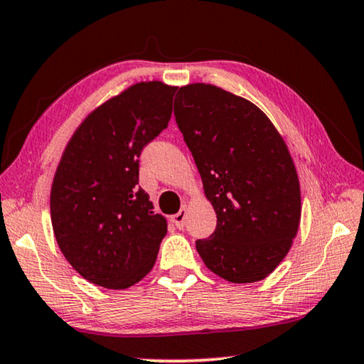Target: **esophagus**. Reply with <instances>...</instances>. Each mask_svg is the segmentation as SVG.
I'll list each match as a JSON object with an SVG mask.
<instances>
[{
	"label": "esophagus",
	"instance_id": "34e87169",
	"mask_svg": "<svg viewBox=\"0 0 364 364\" xmlns=\"http://www.w3.org/2000/svg\"><path fill=\"white\" fill-rule=\"evenodd\" d=\"M186 212H188V205L184 204V205L181 207V210L178 212V213H175L173 217H171V221H173L175 226L180 228V230L184 226V220H186Z\"/></svg>",
	"mask_w": 364,
	"mask_h": 364
}]
</instances>
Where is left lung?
<instances>
[{
  "mask_svg": "<svg viewBox=\"0 0 364 364\" xmlns=\"http://www.w3.org/2000/svg\"><path fill=\"white\" fill-rule=\"evenodd\" d=\"M175 117L217 213L197 252L234 284L264 279L300 225V183L286 141L255 104L208 83L181 86Z\"/></svg>",
  "mask_w": 364,
  "mask_h": 364,
  "instance_id": "left-lung-1",
  "label": "left lung"
}]
</instances>
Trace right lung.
Wrapping results in <instances>:
<instances>
[{
  "label": "right lung",
  "instance_id": "right-lung-1",
  "mask_svg": "<svg viewBox=\"0 0 364 364\" xmlns=\"http://www.w3.org/2000/svg\"><path fill=\"white\" fill-rule=\"evenodd\" d=\"M176 86L139 82L96 107L72 134L54 173L51 223L86 281L127 289L152 269L167 220L139 183L143 147L167 128Z\"/></svg>",
  "mask_w": 364,
  "mask_h": 364
}]
</instances>
